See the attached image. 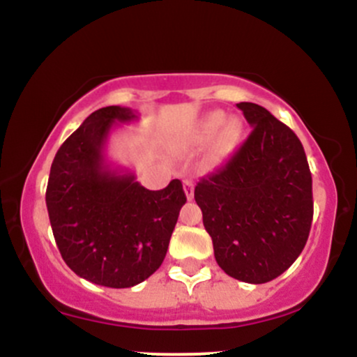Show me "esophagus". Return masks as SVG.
I'll use <instances>...</instances> for the list:
<instances>
[{
  "instance_id": "1",
  "label": "esophagus",
  "mask_w": 357,
  "mask_h": 357,
  "mask_svg": "<svg viewBox=\"0 0 357 357\" xmlns=\"http://www.w3.org/2000/svg\"><path fill=\"white\" fill-rule=\"evenodd\" d=\"M183 186H184V195H186V198L192 199V196H195V183H192L191 179H184Z\"/></svg>"
}]
</instances>
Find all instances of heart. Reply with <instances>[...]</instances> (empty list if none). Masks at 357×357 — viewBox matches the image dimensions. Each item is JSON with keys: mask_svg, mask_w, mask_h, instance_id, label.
I'll list each match as a JSON object with an SVG mask.
<instances>
[{"mask_svg": "<svg viewBox=\"0 0 357 357\" xmlns=\"http://www.w3.org/2000/svg\"><path fill=\"white\" fill-rule=\"evenodd\" d=\"M225 126V116L221 112H210L206 114L203 119H199L196 122V126L192 127L190 137H188V144L190 146H204L208 142H211L213 139L218 136L219 130ZM235 136V126L228 124L225 127L224 132L220 135L218 144L216 149L221 151L228 146V142L231 141Z\"/></svg>", "mask_w": 357, "mask_h": 357, "instance_id": "heart-1", "label": "heart"}]
</instances>
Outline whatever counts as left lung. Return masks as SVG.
Listing matches in <instances>:
<instances>
[{"instance_id": "obj_1", "label": "left lung", "mask_w": 357, "mask_h": 357, "mask_svg": "<svg viewBox=\"0 0 357 357\" xmlns=\"http://www.w3.org/2000/svg\"><path fill=\"white\" fill-rule=\"evenodd\" d=\"M252 127L240 149L195 188L216 264L265 284L301 255L312 225V176L290 127L252 102L236 104Z\"/></svg>"}]
</instances>
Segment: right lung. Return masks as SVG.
<instances>
[{
    "mask_svg": "<svg viewBox=\"0 0 357 357\" xmlns=\"http://www.w3.org/2000/svg\"><path fill=\"white\" fill-rule=\"evenodd\" d=\"M137 121L109 105L85 119L52 162L47 208L61 258L77 275L110 289L134 287L161 267L186 195L179 179L146 190L105 158L117 122Z\"/></svg>",
    "mask_w": 357,
    "mask_h": 357,
    "instance_id": "right-lung-1",
    "label": "right lung"
}]
</instances>
